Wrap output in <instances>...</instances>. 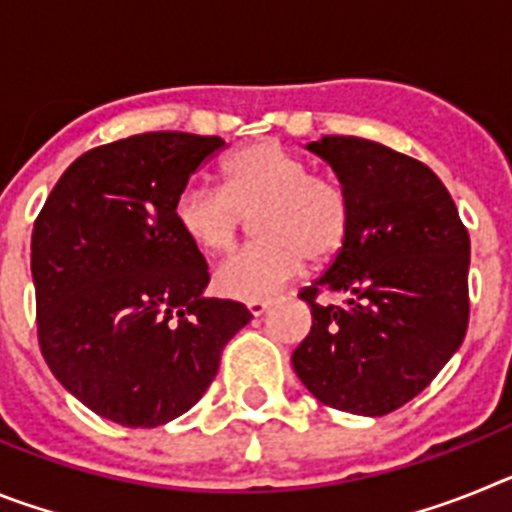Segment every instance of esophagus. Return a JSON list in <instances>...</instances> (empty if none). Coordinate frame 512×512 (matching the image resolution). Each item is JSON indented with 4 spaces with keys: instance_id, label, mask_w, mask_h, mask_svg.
Wrapping results in <instances>:
<instances>
[{
    "instance_id": "1",
    "label": "esophagus",
    "mask_w": 512,
    "mask_h": 512,
    "mask_svg": "<svg viewBox=\"0 0 512 512\" xmlns=\"http://www.w3.org/2000/svg\"><path fill=\"white\" fill-rule=\"evenodd\" d=\"M271 307V302L269 300H256V302H248V310H251V315L253 318H261V315H264L266 310H269Z\"/></svg>"
}]
</instances>
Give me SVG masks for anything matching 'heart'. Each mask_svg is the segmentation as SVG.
<instances>
[{
	"instance_id": "heart-1",
	"label": "heart",
	"mask_w": 512,
	"mask_h": 512,
	"mask_svg": "<svg viewBox=\"0 0 512 512\" xmlns=\"http://www.w3.org/2000/svg\"><path fill=\"white\" fill-rule=\"evenodd\" d=\"M174 217L192 246L210 256L238 248L256 217L261 243L215 271V289L233 300L271 297L310 264L338 259L351 235V200L328 176L274 140L251 143L223 166V189L187 187Z\"/></svg>"
}]
</instances>
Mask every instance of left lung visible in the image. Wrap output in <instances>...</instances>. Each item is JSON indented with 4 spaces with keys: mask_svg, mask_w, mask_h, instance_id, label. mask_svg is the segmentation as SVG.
<instances>
[{
    "mask_svg": "<svg viewBox=\"0 0 512 512\" xmlns=\"http://www.w3.org/2000/svg\"><path fill=\"white\" fill-rule=\"evenodd\" d=\"M351 200L338 259L300 292L312 328L292 366L323 405L387 415L433 382L469 325V233L431 169L374 140L323 135L307 143ZM346 306H318V291Z\"/></svg>",
    "mask_w": 512,
    "mask_h": 512,
    "instance_id": "1",
    "label": "left lung"
}]
</instances>
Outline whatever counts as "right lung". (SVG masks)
Returning <instances> with one entry per match:
<instances>
[{
    "mask_svg": "<svg viewBox=\"0 0 512 512\" xmlns=\"http://www.w3.org/2000/svg\"><path fill=\"white\" fill-rule=\"evenodd\" d=\"M217 135L143 133L79 156L33 228L38 341L53 377L125 428H156L197 405L225 343L253 318L205 297L200 248L174 207Z\"/></svg>",
    "mask_w": 512,
    "mask_h": 512,
    "instance_id": "right-lung-1",
    "label": "right lung"
}]
</instances>
